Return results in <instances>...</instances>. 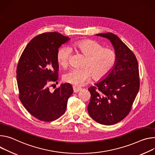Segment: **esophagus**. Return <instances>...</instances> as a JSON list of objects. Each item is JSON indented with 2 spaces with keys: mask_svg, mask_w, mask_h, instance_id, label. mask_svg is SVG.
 <instances>
[{
  "mask_svg": "<svg viewBox=\"0 0 155 155\" xmlns=\"http://www.w3.org/2000/svg\"><path fill=\"white\" fill-rule=\"evenodd\" d=\"M73 91L74 93H77L79 91H81L82 90V89L81 87H77V86H73Z\"/></svg>",
  "mask_w": 155,
  "mask_h": 155,
  "instance_id": "1",
  "label": "esophagus"
}]
</instances>
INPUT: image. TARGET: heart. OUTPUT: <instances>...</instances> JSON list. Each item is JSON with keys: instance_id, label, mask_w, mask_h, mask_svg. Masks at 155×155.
I'll use <instances>...</instances> for the list:
<instances>
[{"instance_id": "1", "label": "heart", "mask_w": 155, "mask_h": 155, "mask_svg": "<svg viewBox=\"0 0 155 155\" xmlns=\"http://www.w3.org/2000/svg\"><path fill=\"white\" fill-rule=\"evenodd\" d=\"M71 48L85 56L82 68L71 69L63 76L64 82L81 86L88 82L92 77L95 80L105 78L115 66L117 56L116 51L97 41L84 39L76 41L71 45ZM71 55L70 50L66 47H61L57 54L59 64L66 68Z\"/></svg>"}]
</instances>
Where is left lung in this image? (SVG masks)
<instances>
[{"label":"left lung","mask_w":155,"mask_h":155,"mask_svg":"<svg viewBox=\"0 0 155 155\" xmlns=\"http://www.w3.org/2000/svg\"><path fill=\"white\" fill-rule=\"evenodd\" d=\"M97 36L110 40L117 56L115 66L103 81L89 88L90 116L104 125L121 121L130 113L140 88L139 64L133 51L111 32Z\"/></svg>","instance_id":"obj_1"}]
</instances>
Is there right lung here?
I'll return each instance as SVG.
<instances>
[{
	"label": "right lung",
	"instance_id": "1",
	"mask_svg": "<svg viewBox=\"0 0 155 155\" xmlns=\"http://www.w3.org/2000/svg\"><path fill=\"white\" fill-rule=\"evenodd\" d=\"M68 37L45 32L34 38L26 45L16 68L19 98L26 110L45 122L53 121L65 112L73 89L69 83L61 84L54 92L50 82H58V48Z\"/></svg>",
	"mask_w": 155,
	"mask_h": 155
}]
</instances>
